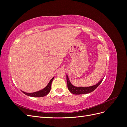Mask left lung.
<instances>
[{
    "label": "left lung",
    "mask_w": 127,
    "mask_h": 127,
    "mask_svg": "<svg viewBox=\"0 0 127 127\" xmlns=\"http://www.w3.org/2000/svg\"><path fill=\"white\" fill-rule=\"evenodd\" d=\"M103 79V78L97 84L93 86L88 87H76L72 85L69 79L68 75H67V82L68 90L71 93L76 95L88 94L91 93L92 92H93L99 85V84L102 83Z\"/></svg>",
    "instance_id": "8db88e82"
}]
</instances>
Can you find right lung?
I'll list each match as a JSON object with an SVG mask.
<instances>
[{"instance_id":"1","label":"right lung","mask_w":127,"mask_h":127,"mask_svg":"<svg viewBox=\"0 0 127 127\" xmlns=\"http://www.w3.org/2000/svg\"><path fill=\"white\" fill-rule=\"evenodd\" d=\"M54 79V77H53L50 81L49 82L48 85H47L45 87H44L43 89H42L40 91H39L37 92H33V93H26L25 92L22 91L23 93L25 94V95L29 96H31V97H43L44 96L47 95L48 93H49L50 91L51 90V84L53 79Z\"/></svg>"}]
</instances>
